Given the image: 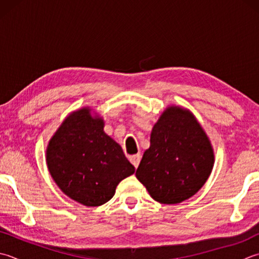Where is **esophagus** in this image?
Wrapping results in <instances>:
<instances>
[{"label":"esophagus","instance_id":"obj_1","mask_svg":"<svg viewBox=\"0 0 259 259\" xmlns=\"http://www.w3.org/2000/svg\"><path fill=\"white\" fill-rule=\"evenodd\" d=\"M140 159H141V155L140 154H137V155H134L130 157V161L133 163V165L136 167L139 166V163H140Z\"/></svg>","mask_w":259,"mask_h":259}]
</instances>
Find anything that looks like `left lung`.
Segmentation results:
<instances>
[{
  "label": "left lung",
  "instance_id": "obj_1",
  "mask_svg": "<svg viewBox=\"0 0 259 259\" xmlns=\"http://www.w3.org/2000/svg\"><path fill=\"white\" fill-rule=\"evenodd\" d=\"M213 165V147L194 114L168 105L153 126L136 176L155 201L177 204L199 192Z\"/></svg>",
  "mask_w": 259,
  "mask_h": 259
}]
</instances>
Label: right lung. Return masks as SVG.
Here are the masks:
<instances>
[{
  "mask_svg": "<svg viewBox=\"0 0 259 259\" xmlns=\"http://www.w3.org/2000/svg\"><path fill=\"white\" fill-rule=\"evenodd\" d=\"M46 163L63 193L85 206L106 203L120 182L135 173L121 146L104 133L102 116L90 106L66 116L49 140Z\"/></svg>",
  "mask_w": 259,
  "mask_h": 259,
  "instance_id": "right-lung-1",
  "label": "right lung"
}]
</instances>
